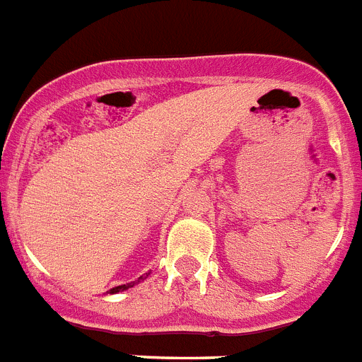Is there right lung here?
Returning <instances> with one entry per match:
<instances>
[{"label": "right lung", "mask_w": 362, "mask_h": 362, "mask_svg": "<svg viewBox=\"0 0 362 362\" xmlns=\"http://www.w3.org/2000/svg\"><path fill=\"white\" fill-rule=\"evenodd\" d=\"M146 276H148V274H146ZM146 276H141V277H137V281H132V283L121 284V286H116V288H110V290H108V292H107V293H117V292H124V290H129V288H132L134 284H137V283H141V281H145V279H146Z\"/></svg>", "instance_id": "add662e5"}]
</instances>
